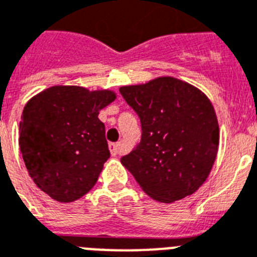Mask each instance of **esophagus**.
Returning <instances> with one entry per match:
<instances>
[{
	"label": "esophagus",
	"mask_w": 257,
	"mask_h": 257,
	"mask_svg": "<svg viewBox=\"0 0 257 257\" xmlns=\"http://www.w3.org/2000/svg\"><path fill=\"white\" fill-rule=\"evenodd\" d=\"M108 149H110V153H111L112 157H115L116 154L119 153V143H110Z\"/></svg>",
	"instance_id": "esophagus-1"
}]
</instances>
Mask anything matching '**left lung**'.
Instances as JSON below:
<instances>
[{
    "label": "left lung",
    "instance_id": "obj_1",
    "mask_svg": "<svg viewBox=\"0 0 257 257\" xmlns=\"http://www.w3.org/2000/svg\"><path fill=\"white\" fill-rule=\"evenodd\" d=\"M141 119L142 138L120 163L142 190L162 203L192 195L216 158L219 124L212 103L194 86L172 77L119 89Z\"/></svg>",
    "mask_w": 257,
    "mask_h": 257
}]
</instances>
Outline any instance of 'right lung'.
<instances>
[{
    "mask_svg": "<svg viewBox=\"0 0 257 257\" xmlns=\"http://www.w3.org/2000/svg\"><path fill=\"white\" fill-rule=\"evenodd\" d=\"M115 99L108 90L54 86L29 100L20 123L25 166L40 190L70 203L95 186L110 158L100 108Z\"/></svg>",
    "mask_w": 257,
    "mask_h": 257,
    "instance_id": "add662e5",
    "label": "right lung"
}]
</instances>
